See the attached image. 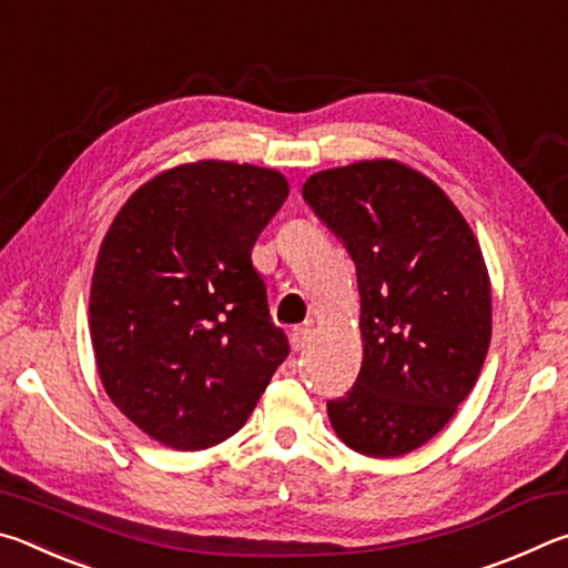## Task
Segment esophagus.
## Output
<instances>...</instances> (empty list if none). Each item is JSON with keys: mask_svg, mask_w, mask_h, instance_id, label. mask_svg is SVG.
Here are the masks:
<instances>
[{"mask_svg": "<svg viewBox=\"0 0 568 568\" xmlns=\"http://www.w3.org/2000/svg\"><path fill=\"white\" fill-rule=\"evenodd\" d=\"M307 341H311V328H293L291 331V345L293 351H303Z\"/></svg>", "mask_w": 568, "mask_h": 568, "instance_id": "esophagus-1", "label": "esophagus"}]
</instances>
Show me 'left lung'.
<instances>
[{"instance_id": "left-lung-1", "label": "left lung", "mask_w": 568, "mask_h": 568, "mask_svg": "<svg viewBox=\"0 0 568 568\" xmlns=\"http://www.w3.org/2000/svg\"><path fill=\"white\" fill-rule=\"evenodd\" d=\"M303 197L358 273L363 363L355 386L328 400L331 426L363 456L410 454L484 368L491 281L478 240L446 192L398 160L315 172Z\"/></svg>"}]
</instances>
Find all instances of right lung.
<instances>
[{
	"mask_svg": "<svg viewBox=\"0 0 568 568\" xmlns=\"http://www.w3.org/2000/svg\"><path fill=\"white\" fill-rule=\"evenodd\" d=\"M287 192L277 170L200 160L148 180L114 215L92 273L94 363L158 444H223L291 353L250 261Z\"/></svg>",
	"mask_w": 568,
	"mask_h": 568,
	"instance_id": "1",
	"label": "right lung"
}]
</instances>
